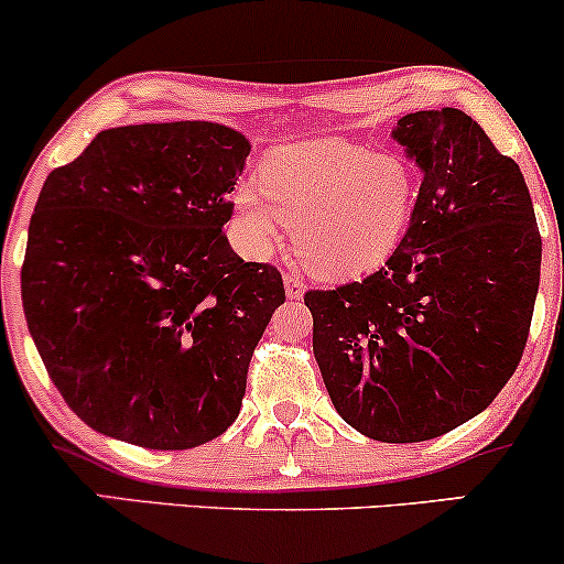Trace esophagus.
Masks as SVG:
<instances>
[{
	"label": "esophagus",
	"instance_id": "obj_1",
	"mask_svg": "<svg viewBox=\"0 0 564 564\" xmlns=\"http://www.w3.org/2000/svg\"><path fill=\"white\" fill-rule=\"evenodd\" d=\"M283 286H286L289 300H302L304 291H307V283L296 273H283Z\"/></svg>",
	"mask_w": 564,
	"mask_h": 564
}]
</instances>
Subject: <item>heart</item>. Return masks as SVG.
I'll use <instances>...</instances> for the list:
<instances>
[{
    "label": "heart",
    "instance_id": "1",
    "mask_svg": "<svg viewBox=\"0 0 564 564\" xmlns=\"http://www.w3.org/2000/svg\"><path fill=\"white\" fill-rule=\"evenodd\" d=\"M422 180L400 153L323 138L275 148L260 183L232 193L241 246L270 257L283 225H294V251L313 275L347 281L394 257L416 219Z\"/></svg>",
    "mask_w": 564,
    "mask_h": 564
}]
</instances>
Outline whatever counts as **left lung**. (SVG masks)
<instances>
[{"label":"left lung","instance_id":"1","mask_svg":"<svg viewBox=\"0 0 564 564\" xmlns=\"http://www.w3.org/2000/svg\"><path fill=\"white\" fill-rule=\"evenodd\" d=\"M422 172L416 219L377 273L307 291L313 352L360 435L422 443L494 403L525 349L541 236L525 177L458 108L398 119Z\"/></svg>","mask_w":564,"mask_h":564}]
</instances>
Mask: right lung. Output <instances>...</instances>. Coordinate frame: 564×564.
Returning <instances> with one entry per match:
<instances>
[{"mask_svg":"<svg viewBox=\"0 0 564 564\" xmlns=\"http://www.w3.org/2000/svg\"><path fill=\"white\" fill-rule=\"evenodd\" d=\"M251 145L217 121L116 127L44 180L21 270L50 379L100 435L151 451L236 422L257 341L286 300L223 228Z\"/></svg>","mask_w":564,"mask_h":564,"instance_id":"add662e5","label":"right lung"}]
</instances>
